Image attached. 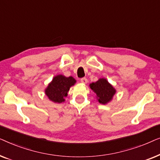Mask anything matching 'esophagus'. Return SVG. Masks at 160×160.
<instances>
[{"instance_id":"1","label":"esophagus","mask_w":160,"mask_h":160,"mask_svg":"<svg viewBox=\"0 0 160 160\" xmlns=\"http://www.w3.org/2000/svg\"><path fill=\"white\" fill-rule=\"evenodd\" d=\"M80 81H81V82L83 83V84H87V78H81Z\"/></svg>"}]
</instances>
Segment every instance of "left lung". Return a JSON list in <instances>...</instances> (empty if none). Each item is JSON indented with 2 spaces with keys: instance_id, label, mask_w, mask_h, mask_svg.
<instances>
[{
  "instance_id": "1",
  "label": "left lung",
  "mask_w": 160,
  "mask_h": 160,
  "mask_svg": "<svg viewBox=\"0 0 160 160\" xmlns=\"http://www.w3.org/2000/svg\"><path fill=\"white\" fill-rule=\"evenodd\" d=\"M90 88L97 95L98 102L101 104H107L112 100L116 93V89L106 78H100L95 83L90 84Z\"/></svg>"
}]
</instances>
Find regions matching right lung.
I'll return each instance as SVG.
<instances>
[{
	"label": "right lung",
	"instance_id": "right-lung-1",
	"mask_svg": "<svg viewBox=\"0 0 160 160\" xmlns=\"http://www.w3.org/2000/svg\"><path fill=\"white\" fill-rule=\"evenodd\" d=\"M75 78L63 75L54 76L45 89V94L48 98L54 102H61L65 101V98L67 97L70 87L75 84Z\"/></svg>",
	"mask_w": 160,
	"mask_h": 160
}]
</instances>
